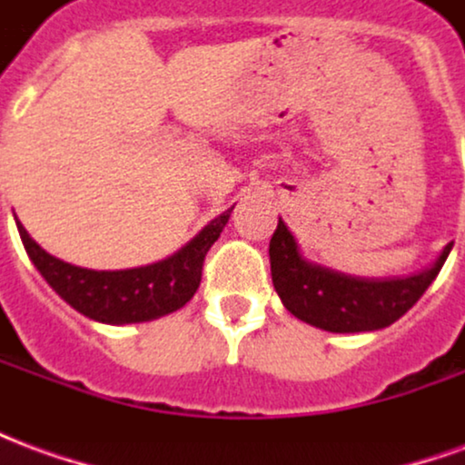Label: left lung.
<instances>
[{
    "mask_svg": "<svg viewBox=\"0 0 465 465\" xmlns=\"http://www.w3.org/2000/svg\"><path fill=\"white\" fill-rule=\"evenodd\" d=\"M450 246L440 252L433 266L413 276L361 279L303 259L293 233L279 219L269 243L273 289L296 319L316 329L331 333L379 331L399 322L419 302L449 259Z\"/></svg>",
    "mask_w": 465,
    "mask_h": 465,
    "instance_id": "8db88e82",
    "label": "left lung"
}]
</instances>
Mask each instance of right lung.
<instances>
[{"label":"right lung","mask_w":465,"mask_h":465,"mask_svg":"<svg viewBox=\"0 0 465 465\" xmlns=\"http://www.w3.org/2000/svg\"><path fill=\"white\" fill-rule=\"evenodd\" d=\"M232 212L233 206L219 213L192 242L172 256L124 272H94V269L66 263L46 253L26 233L22 222H16V229L36 272L45 276V282L72 309L99 323L124 326V323L153 322L192 302V296L202 283L203 256L222 236Z\"/></svg>","instance_id":"add662e5"}]
</instances>
